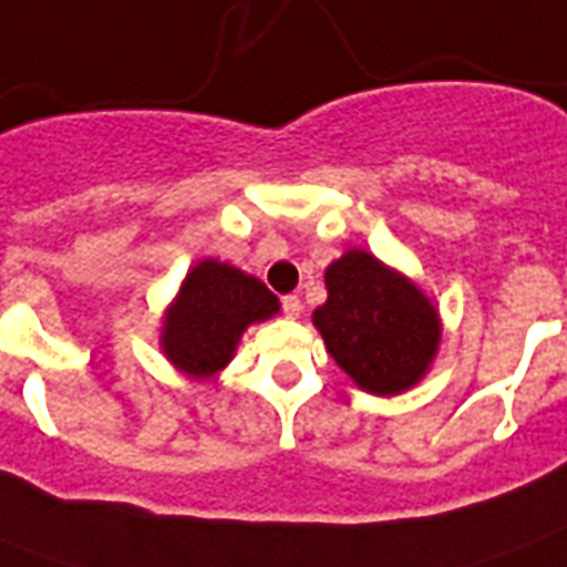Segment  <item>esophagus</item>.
<instances>
[{
	"label": "esophagus",
	"instance_id": "34e87169",
	"mask_svg": "<svg viewBox=\"0 0 567 567\" xmlns=\"http://www.w3.org/2000/svg\"><path fill=\"white\" fill-rule=\"evenodd\" d=\"M282 311H285V318H300V311H302V302L297 293H288V297H282Z\"/></svg>",
	"mask_w": 567,
	"mask_h": 567
}]
</instances>
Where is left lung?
I'll use <instances>...</instances> for the list:
<instances>
[{
	"label": "left lung",
	"mask_w": 567,
	"mask_h": 567,
	"mask_svg": "<svg viewBox=\"0 0 567 567\" xmlns=\"http://www.w3.org/2000/svg\"><path fill=\"white\" fill-rule=\"evenodd\" d=\"M323 282L327 302L311 323L338 368L368 394L412 391L439 355V306L414 279L359 247L336 258Z\"/></svg>",
	"instance_id": "1"
}]
</instances>
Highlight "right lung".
Listing matches in <instances>:
<instances>
[{"label": "right lung", "instance_id": "1", "mask_svg": "<svg viewBox=\"0 0 567 567\" xmlns=\"http://www.w3.org/2000/svg\"><path fill=\"white\" fill-rule=\"evenodd\" d=\"M279 309L261 279L220 258H199L164 309L158 347L176 371L205 382L235 359L247 327Z\"/></svg>", "mask_w": 567, "mask_h": 567}]
</instances>
